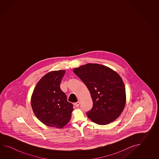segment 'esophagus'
I'll return each instance as SVG.
<instances>
[{
	"instance_id": "esophagus-1",
	"label": "esophagus",
	"mask_w": 159,
	"mask_h": 159,
	"mask_svg": "<svg viewBox=\"0 0 159 159\" xmlns=\"http://www.w3.org/2000/svg\"><path fill=\"white\" fill-rule=\"evenodd\" d=\"M75 107H78L79 106V105H80V102L78 101L77 102H76V103H75Z\"/></svg>"
}]
</instances>
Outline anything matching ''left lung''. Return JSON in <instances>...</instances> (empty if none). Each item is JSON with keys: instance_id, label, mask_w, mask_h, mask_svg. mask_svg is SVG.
<instances>
[{"instance_id": "left-lung-1", "label": "left lung", "mask_w": 159, "mask_h": 159, "mask_svg": "<svg viewBox=\"0 0 159 159\" xmlns=\"http://www.w3.org/2000/svg\"><path fill=\"white\" fill-rule=\"evenodd\" d=\"M86 84L93 99V106L87 112L95 123L105 125L114 122L125 107V86L117 72L103 65L90 64L73 69Z\"/></svg>"}]
</instances>
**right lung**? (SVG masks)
<instances>
[{"instance_id":"right-lung-1","label":"right lung","mask_w":159,"mask_h":159,"mask_svg":"<svg viewBox=\"0 0 159 159\" xmlns=\"http://www.w3.org/2000/svg\"><path fill=\"white\" fill-rule=\"evenodd\" d=\"M65 70L51 71L37 82L30 98L34 114L45 125L62 129L71 119L73 105L60 89Z\"/></svg>"}]
</instances>
